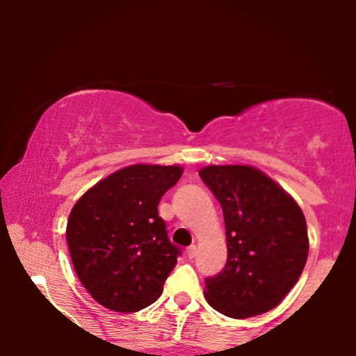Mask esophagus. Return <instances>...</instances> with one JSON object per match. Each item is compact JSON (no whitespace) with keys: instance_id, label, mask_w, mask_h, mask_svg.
<instances>
[{"instance_id":"1","label":"esophagus","mask_w":356,"mask_h":356,"mask_svg":"<svg viewBox=\"0 0 356 356\" xmlns=\"http://www.w3.org/2000/svg\"><path fill=\"white\" fill-rule=\"evenodd\" d=\"M186 254H187V257H189V259H194V257L197 256V248L189 246L186 249Z\"/></svg>"}]
</instances>
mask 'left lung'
I'll return each mask as SVG.
<instances>
[{
	"instance_id": "1",
	"label": "left lung",
	"mask_w": 356,
	"mask_h": 356,
	"mask_svg": "<svg viewBox=\"0 0 356 356\" xmlns=\"http://www.w3.org/2000/svg\"><path fill=\"white\" fill-rule=\"evenodd\" d=\"M199 175L220 202L227 261L206 277V300L229 318L266 313L300 280L308 229L295 199L251 165H207Z\"/></svg>"
}]
</instances>
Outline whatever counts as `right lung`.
<instances>
[{"label":"right lung","mask_w":356,"mask_h":356,"mask_svg":"<svg viewBox=\"0 0 356 356\" xmlns=\"http://www.w3.org/2000/svg\"><path fill=\"white\" fill-rule=\"evenodd\" d=\"M181 175L179 165H129L73 206L68 249L76 276L97 303L134 313L162 295L181 249L169 241L157 206Z\"/></svg>","instance_id":"obj_1"}]
</instances>
